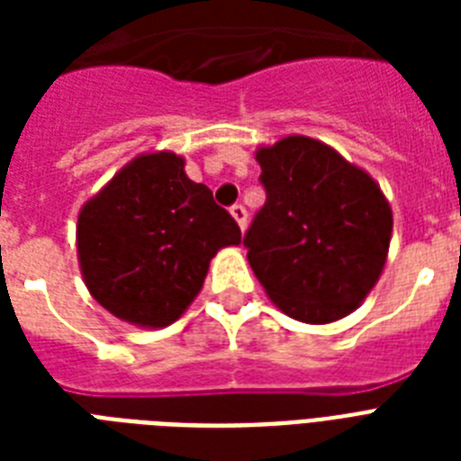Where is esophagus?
<instances>
[{
  "label": "esophagus",
  "instance_id": "esophagus-1",
  "mask_svg": "<svg viewBox=\"0 0 461 461\" xmlns=\"http://www.w3.org/2000/svg\"><path fill=\"white\" fill-rule=\"evenodd\" d=\"M230 212H231V217L237 220L239 227H241V231H244L246 224H249V212H246L244 205H241V203H237V205H231Z\"/></svg>",
  "mask_w": 461,
  "mask_h": 461
}]
</instances>
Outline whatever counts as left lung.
Segmentation results:
<instances>
[{
	"instance_id": "1",
	"label": "left lung",
	"mask_w": 461,
	"mask_h": 461,
	"mask_svg": "<svg viewBox=\"0 0 461 461\" xmlns=\"http://www.w3.org/2000/svg\"><path fill=\"white\" fill-rule=\"evenodd\" d=\"M266 205L244 234L267 296L302 322L351 313L378 282L393 210L375 181L332 148L289 136L256 153Z\"/></svg>"
}]
</instances>
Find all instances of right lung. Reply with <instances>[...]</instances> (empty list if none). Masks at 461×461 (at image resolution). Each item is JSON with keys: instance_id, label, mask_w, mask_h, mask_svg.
Returning a JSON list of instances; mask_svg holds the SVG:
<instances>
[{"instance_id": "1", "label": "right lung", "mask_w": 461, "mask_h": 461, "mask_svg": "<svg viewBox=\"0 0 461 461\" xmlns=\"http://www.w3.org/2000/svg\"><path fill=\"white\" fill-rule=\"evenodd\" d=\"M95 302L140 328H165L201 292L210 260L241 230L174 153L140 155L83 205L76 227Z\"/></svg>"}]
</instances>
